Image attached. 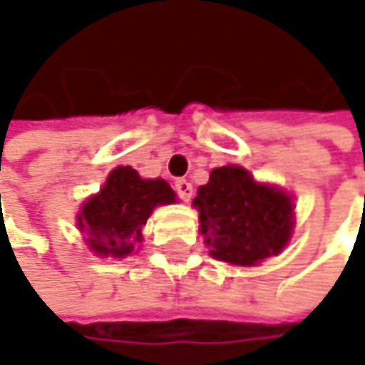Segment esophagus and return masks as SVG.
I'll return each mask as SVG.
<instances>
[{
	"mask_svg": "<svg viewBox=\"0 0 365 365\" xmlns=\"http://www.w3.org/2000/svg\"><path fill=\"white\" fill-rule=\"evenodd\" d=\"M175 192L182 200H190L192 198V183L187 180H178L175 182Z\"/></svg>",
	"mask_w": 365,
	"mask_h": 365,
	"instance_id": "obj_1",
	"label": "esophagus"
}]
</instances>
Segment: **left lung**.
<instances>
[{"label": "left lung", "instance_id": "1", "mask_svg": "<svg viewBox=\"0 0 365 365\" xmlns=\"http://www.w3.org/2000/svg\"><path fill=\"white\" fill-rule=\"evenodd\" d=\"M200 232L222 262L254 266L277 255L289 241L294 222L292 198L254 178L241 167H220L198 187Z\"/></svg>", "mask_w": 365, "mask_h": 365}]
</instances>
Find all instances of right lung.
<instances>
[{
    "label": "right lung",
    "instance_id": "1",
    "mask_svg": "<svg viewBox=\"0 0 365 365\" xmlns=\"http://www.w3.org/2000/svg\"><path fill=\"white\" fill-rule=\"evenodd\" d=\"M173 200L175 192L165 180H141L135 169L118 167L103 190L82 207L78 226L93 252L124 257L141 243V228L154 207Z\"/></svg>",
    "mask_w": 365,
    "mask_h": 365
}]
</instances>
